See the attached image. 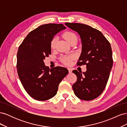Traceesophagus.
<instances>
[{"label": "esophagus", "instance_id": "1", "mask_svg": "<svg viewBox=\"0 0 127 127\" xmlns=\"http://www.w3.org/2000/svg\"><path fill=\"white\" fill-rule=\"evenodd\" d=\"M68 69L69 71V74H71V73L72 72V69L70 68H68Z\"/></svg>", "mask_w": 127, "mask_h": 127}]
</instances>
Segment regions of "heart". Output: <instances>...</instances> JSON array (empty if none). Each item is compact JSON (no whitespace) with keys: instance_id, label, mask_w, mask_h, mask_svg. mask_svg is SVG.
I'll return each mask as SVG.
<instances>
[{"instance_id":"1","label":"heart","mask_w":127,"mask_h":127,"mask_svg":"<svg viewBox=\"0 0 127 127\" xmlns=\"http://www.w3.org/2000/svg\"><path fill=\"white\" fill-rule=\"evenodd\" d=\"M64 36L65 38V39L67 41V42L69 44L72 41H74L75 40H77V36L75 35V34L71 32H66L64 33ZM56 41L57 39L55 37H53L51 40L50 42V47L52 49L55 48ZM74 57L73 56H65L61 58V61L64 64L69 66V65H70L72 64V61L74 60Z\"/></svg>"}]
</instances>
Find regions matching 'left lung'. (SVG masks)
I'll return each mask as SVG.
<instances>
[{
  "instance_id": "1",
  "label": "left lung",
  "mask_w": 127,
  "mask_h": 127,
  "mask_svg": "<svg viewBox=\"0 0 127 127\" xmlns=\"http://www.w3.org/2000/svg\"><path fill=\"white\" fill-rule=\"evenodd\" d=\"M65 25L79 34L82 51L77 66L86 65V71L73 70L77 81L72 89L77 97L84 101L97 98L105 89L113 66L110 42L99 31L81 23H66Z\"/></svg>"
}]
</instances>
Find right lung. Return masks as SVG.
<instances>
[{
  "mask_svg": "<svg viewBox=\"0 0 127 127\" xmlns=\"http://www.w3.org/2000/svg\"><path fill=\"white\" fill-rule=\"evenodd\" d=\"M65 29L61 24L42 25L30 32L19 47L18 77L26 92L36 100L46 101L54 97L60 83L68 74L66 68L50 69L43 62L51 53L50 42L53 36Z\"/></svg>",
  "mask_w": 127,
  "mask_h": 127,
  "instance_id": "obj_1",
  "label": "right lung"
}]
</instances>
